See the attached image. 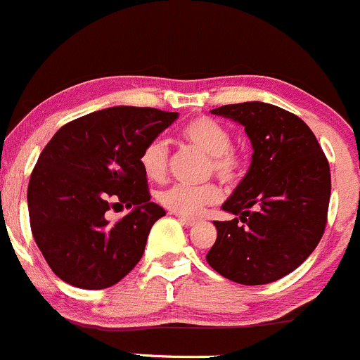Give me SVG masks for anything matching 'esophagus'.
<instances>
[{
  "label": "esophagus",
  "instance_id": "1",
  "mask_svg": "<svg viewBox=\"0 0 360 360\" xmlns=\"http://www.w3.org/2000/svg\"><path fill=\"white\" fill-rule=\"evenodd\" d=\"M179 220L181 224H184V226H187V227H192V226H195V224H198V219H192V217L179 215Z\"/></svg>",
  "mask_w": 360,
  "mask_h": 360
}]
</instances>
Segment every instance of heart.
I'll return each mask as SVG.
<instances>
[{"mask_svg":"<svg viewBox=\"0 0 360 360\" xmlns=\"http://www.w3.org/2000/svg\"><path fill=\"white\" fill-rule=\"evenodd\" d=\"M180 136L208 155L206 173H213L224 184H236L241 180L247 169V155L241 148L231 143V133L222 122L208 115L194 117L181 127ZM168 165L169 148L166 141L155 138L141 148L140 166L148 180H165ZM220 198L222 192L212 181L201 185L173 184L158 194V201L165 208L184 217L199 215L205 206L215 205Z\"/></svg>","mask_w":360,"mask_h":360,"instance_id":"b5f03b06","label":"heart"}]
</instances>
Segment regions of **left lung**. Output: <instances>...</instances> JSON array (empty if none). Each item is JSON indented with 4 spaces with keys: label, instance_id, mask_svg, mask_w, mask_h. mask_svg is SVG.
Returning a JSON list of instances; mask_svg holds the SVG:
<instances>
[{
    "label": "left lung",
    "instance_id": "obj_1",
    "mask_svg": "<svg viewBox=\"0 0 360 360\" xmlns=\"http://www.w3.org/2000/svg\"><path fill=\"white\" fill-rule=\"evenodd\" d=\"M245 126L252 165L213 222L217 241L208 264L243 285H262L292 273L315 250L327 226L330 169L313 131L294 113L261 101L212 110Z\"/></svg>",
    "mask_w": 360,
    "mask_h": 360
}]
</instances>
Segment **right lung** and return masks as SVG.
I'll return each mask as SVG.
<instances>
[{
  "mask_svg": "<svg viewBox=\"0 0 360 360\" xmlns=\"http://www.w3.org/2000/svg\"><path fill=\"white\" fill-rule=\"evenodd\" d=\"M176 112L112 106L64 124L27 185L31 233L52 271L78 289L115 285L141 259L165 210L150 201L140 152ZM131 207L110 223L105 213Z\"/></svg>",
  "mask_w": 360,
  "mask_h": 360,
  "instance_id": "obj_1",
  "label": "right lung"
}]
</instances>
